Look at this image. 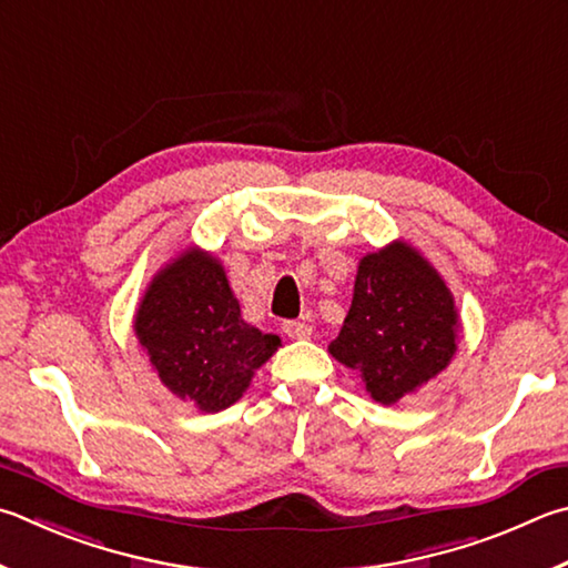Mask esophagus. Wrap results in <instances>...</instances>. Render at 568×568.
<instances>
[{"label": "esophagus", "instance_id": "obj_1", "mask_svg": "<svg viewBox=\"0 0 568 568\" xmlns=\"http://www.w3.org/2000/svg\"><path fill=\"white\" fill-rule=\"evenodd\" d=\"M283 329H285V335L293 337V339H305V337H311V333H313V327L303 323V320H285Z\"/></svg>", "mask_w": 568, "mask_h": 568}]
</instances>
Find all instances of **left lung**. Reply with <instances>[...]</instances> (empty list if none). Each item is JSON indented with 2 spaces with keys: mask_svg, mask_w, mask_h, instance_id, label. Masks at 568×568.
I'll return each instance as SVG.
<instances>
[{
  "mask_svg": "<svg viewBox=\"0 0 568 568\" xmlns=\"http://www.w3.org/2000/svg\"><path fill=\"white\" fill-rule=\"evenodd\" d=\"M455 329L447 285L425 257L395 243L359 261L353 305L329 353L357 369L377 402L392 405L447 367Z\"/></svg>",
  "mask_w": 568,
  "mask_h": 568,
  "instance_id": "8db88e82",
  "label": "left lung"
}]
</instances>
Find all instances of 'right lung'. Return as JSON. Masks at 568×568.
<instances>
[{
	"label": "right lung",
	"mask_w": 568,
	"mask_h": 568,
	"mask_svg": "<svg viewBox=\"0 0 568 568\" xmlns=\"http://www.w3.org/2000/svg\"><path fill=\"white\" fill-rule=\"evenodd\" d=\"M139 343L161 383L203 412L239 399L281 337L245 323L221 263L199 251L161 271L136 313Z\"/></svg>",
	"instance_id": "right-lung-1"
}]
</instances>
